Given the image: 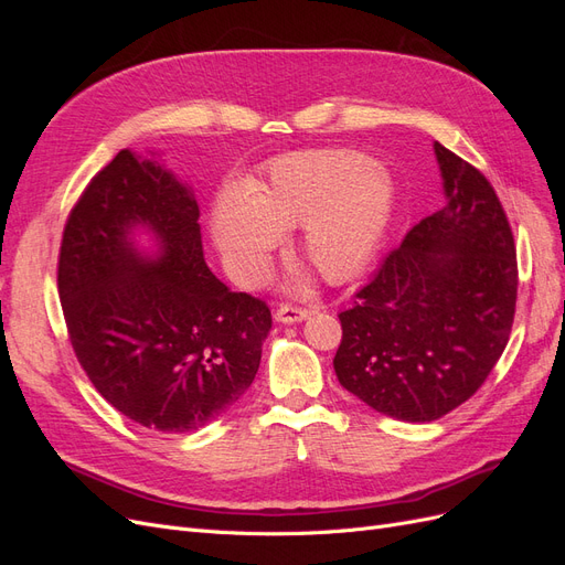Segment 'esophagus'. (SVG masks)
<instances>
[{
	"mask_svg": "<svg viewBox=\"0 0 565 565\" xmlns=\"http://www.w3.org/2000/svg\"><path fill=\"white\" fill-rule=\"evenodd\" d=\"M311 316V309H301V306H292V303H282L280 309L276 311V320L285 322V324H295L301 322Z\"/></svg>",
	"mask_w": 565,
	"mask_h": 565,
	"instance_id": "esophagus-1",
	"label": "esophagus"
}]
</instances>
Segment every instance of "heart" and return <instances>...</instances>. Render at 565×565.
<instances>
[{"label": "heart", "instance_id": "heart-1", "mask_svg": "<svg viewBox=\"0 0 565 565\" xmlns=\"http://www.w3.org/2000/svg\"><path fill=\"white\" fill-rule=\"evenodd\" d=\"M396 188L355 150H303L270 162L245 193L216 198L212 235L241 287L262 282L282 231L301 226V254L324 280L361 273L388 228Z\"/></svg>", "mask_w": 565, "mask_h": 565}]
</instances>
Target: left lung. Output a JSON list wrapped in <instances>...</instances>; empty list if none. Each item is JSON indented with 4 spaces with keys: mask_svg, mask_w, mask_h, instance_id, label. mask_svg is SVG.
Returning a JSON list of instances; mask_svg holds the SVG:
<instances>
[{
    "mask_svg": "<svg viewBox=\"0 0 565 565\" xmlns=\"http://www.w3.org/2000/svg\"><path fill=\"white\" fill-rule=\"evenodd\" d=\"M446 204L405 235L339 313V384L372 409L434 422L481 388L507 347L519 266L488 179L434 143Z\"/></svg>",
    "mask_w": 565,
    "mask_h": 565,
    "instance_id": "obj_1",
    "label": "left lung"
}]
</instances>
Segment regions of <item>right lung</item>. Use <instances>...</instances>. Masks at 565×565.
Wrapping results in <instances>:
<instances>
[{
	"instance_id": "right-lung-1",
	"label": "right lung",
	"mask_w": 565,
	"mask_h": 565,
	"mask_svg": "<svg viewBox=\"0 0 565 565\" xmlns=\"http://www.w3.org/2000/svg\"><path fill=\"white\" fill-rule=\"evenodd\" d=\"M198 218L191 185L127 148L84 188L58 256L82 370L115 409L162 434L202 429L243 396L273 322L204 264Z\"/></svg>"
}]
</instances>
